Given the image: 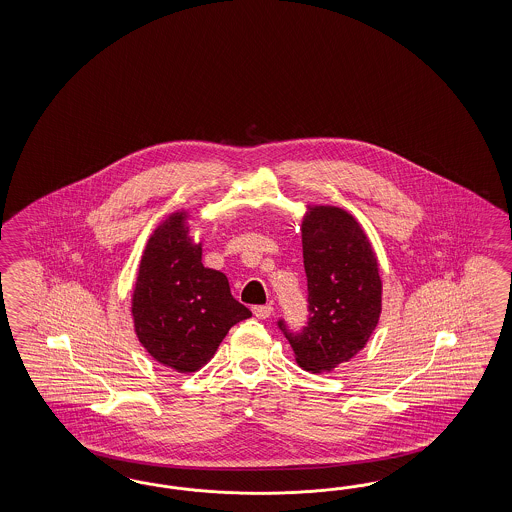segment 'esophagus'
<instances>
[{
    "label": "esophagus",
    "mask_w": 512,
    "mask_h": 512,
    "mask_svg": "<svg viewBox=\"0 0 512 512\" xmlns=\"http://www.w3.org/2000/svg\"><path fill=\"white\" fill-rule=\"evenodd\" d=\"M251 311H253V315H255L257 319H268V317L274 313V308L266 304V306H255Z\"/></svg>",
    "instance_id": "34e87169"
}]
</instances>
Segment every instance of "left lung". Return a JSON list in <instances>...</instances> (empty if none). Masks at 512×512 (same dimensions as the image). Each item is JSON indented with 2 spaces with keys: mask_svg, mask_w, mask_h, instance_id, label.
Returning <instances> with one entry per match:
<instances>
[{
  "mask_svg": "<svg viewBox=\"0 0 512 512\" xmlns=\"http://www.w3.org/2000/svg\"><path fill=\"white\" fill-rule=\"evenodd\" d=\"M310 319L300 334L279 321L296 364L330 373L366 347L381 317L379 263L357 217L330 204H308L302 219Z\"/></svg>",
  "mask_w": 512,
  "mask_h": 512,
  "instance_id": "8db88e82",
  "label": "left lung"
}]
</instances>
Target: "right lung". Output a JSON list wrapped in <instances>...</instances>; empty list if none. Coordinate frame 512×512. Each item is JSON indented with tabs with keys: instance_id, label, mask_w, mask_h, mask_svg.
<instances>
[{
	"instance_id": "right-lung-1",
	"label": "right lung",
	"mask_w": 512,
	"mask_h": 512,
	"mask_svg": "<svg viewBox=\"0 0 512 512\" xmlns=\"http://www.w3.org/2000/svg\"><path fill=\"white\" fill-rule=\"evenodd\" d=\"M189 210H176L150 234L131 295L140 345L174 372H199L231 326L251 317L234 300L229 279L202 264V240L191 236Z\"/></svg>"
}]
</instances>
